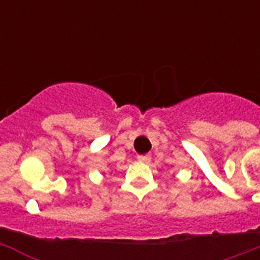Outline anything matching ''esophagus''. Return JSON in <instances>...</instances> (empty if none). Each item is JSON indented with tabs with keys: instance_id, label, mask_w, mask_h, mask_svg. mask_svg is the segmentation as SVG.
I'll return each mask as SVG.
<instances>
[{
	"instance_id": "obj_1",
	"label": "esophagus",
	"mask_w": 260,
	"mask_h": 260,
	"mask_svg": "<svg viewBox=\"0 0 260 260\" xmlns=\"http://www.w3.org/2000/svg\"><path fill=\"white\" fill-rule=\"evenodd\" d=\"M138 161L144 162V164H148L151 161V156L150 155H142V156H138Z\"/></svg>"
}]
</instances>
